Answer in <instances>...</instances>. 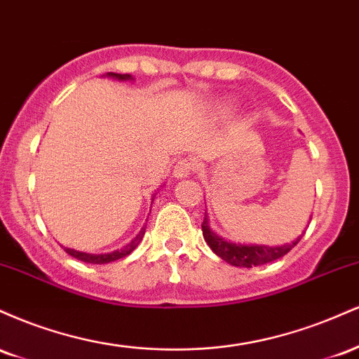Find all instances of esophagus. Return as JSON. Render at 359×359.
Returning <instances> with one entry per match:
<instances>
[{
  "label": "esophagus",
  "instance_id": "esophagus-1",
  "mask_svg": "<svg viewBox=\"0 0 359 359\" xmlns=\"http://www.w3.org/2000/svg\"><path fill=\"white\" fill-rule=\"evenodd\" d=\"M192 172H194V163L191 160H180V162H177L174 167V175L177 179H187Z\"/></svg>",
  "mask_w": 359,
  "mask_h": 359
}]
</instances>
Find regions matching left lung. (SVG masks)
<instances>
[{"label":"left lung","mask_w":359,"mask_h":359,"mask_svg":"<svg viewBox=\"0 0 359 359\" xmlns=\"http://www.w3.org/2000/svg\"><path fill=\"white\" fill-rule=\"evenodd\" d=\"M203 234H204L205 243L209 245V248H211L217 257L224 259V262L229 263V265L243 266V269H253V266L265 265V263L275 262V259L282 258L283 255H287L288 251L294 248V246L300 241V238H302L299 236L295 241L287 243V245H282V246L241 245V243H231L211 231V228H209L208 214H205L203 221Z\"/></svg>","instance_id":"1"}]
</instances>
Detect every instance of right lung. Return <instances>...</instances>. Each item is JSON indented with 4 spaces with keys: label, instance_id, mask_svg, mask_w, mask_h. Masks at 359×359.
I'll use <instances>...</instances> for the list:
<instances>
[{
    "label": "right lung",
    "instance_id": "1",
    "mask_svg": "<svg viewBox=\"0 0 359 359\" xmlns=\"http://www.w3.org/2000/svg\"><path fill=\"white\" fill-rule=\"evenodd\" d=\"M108 77H113V79H118V81H133V77L130 76V74H114V72H108L106 74ZM145 228L147 226H143L142 229H140V233L137 236L133 238L130 243H128L126 246H123V248L119 250H114L111 251V253H102V255H93V253H84V251H77V250H72V248H64L65 253H69L71 257L81 259V262H86V263H93V265H104V263H111V262H116L119 258H125L128 255L131 253L137 246L140 245V241L143 240V234H145Z\"/></svg>",
    "mask_w": 359,
    "mask_h": 359
}]
</instances>
